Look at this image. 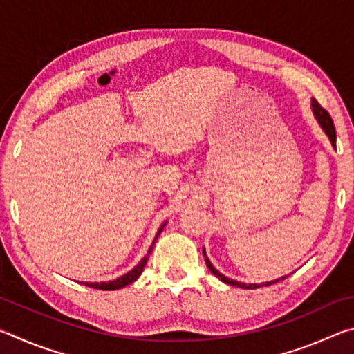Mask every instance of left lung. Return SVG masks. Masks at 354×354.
Returning <instances> with one entry per match:
<instances>
[{
    "label": "left lung",
    "mask_w": 354,
    "mask_h": 354,
    "mask_svg": "<svg viewBox=\"0 0 354 354\" xmlns=\"http://www.w3.org/2000/svg\"><path fill=\"white\" fill-rule=\"evenodd\" d=\"M313 111H314V115H315V118L319 120L320 127H322V128H323V131H325V133L328 134L329 140H331V143H333V145L335 147V128H334V122H333L331 115H329L326 109H323V107L319 104V101H317L315 98L313 100ZM203 254H205V262H206V266H207L209 270H211V272L215 274V277H217L220 281H223V283L230 284V286L243 287V289H257V287H261V286H272V284L278 283V281H279V279H274V281H268V283H263V284H243V283H239V281H234V279L226 278L225 274H221V273L217 270V268H214V266L211 263V261L207 259V256H206V253H205V250H203ZM286 278H287V277H283L281 279H286Z\"/></svg>",
    "instance_id": "8db88e82"
}]
</instances>
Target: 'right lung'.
I'll use <instances>...</instances> for the list:
<instances>
[{"label":"right lung","mask_w":354,"mask_h":354,"mask_svg":"<svg viewBox=\"0 0 354 354\" xmlns=\"http://www.w3.org/2000/svg\"><path fill=\"white\" fill-rule=\"evenodd\" d=\"M162 230H164V226L160 227V230L158 231V234H156V239L153 241V245H154L156 241H158V236L160 234V232H162ZM153 245H151V247H149L148 254L143 257V259L139 263H137V266L133 268V270L128 272L127 274H123L122 278H117V279H113V281H109V283H86V286L93 287V289H100V290H117V289H122V287L128 286L131 283H134V281L140 277L142 272H143V268H145V266H147L148 256L151 254V251H153Z\"/></svg>","instance_id":"right-lung-1"}]
</instances>
